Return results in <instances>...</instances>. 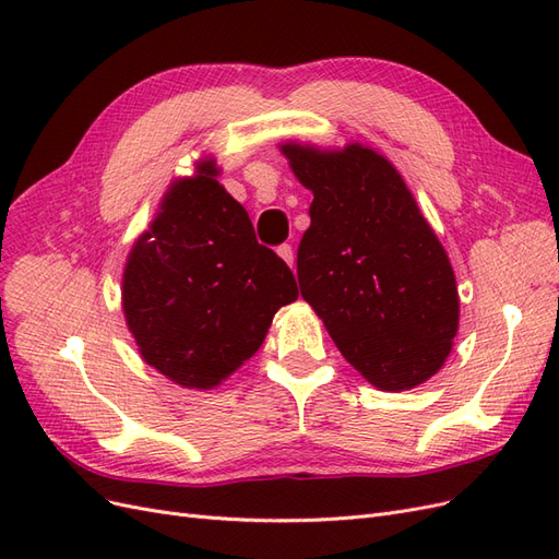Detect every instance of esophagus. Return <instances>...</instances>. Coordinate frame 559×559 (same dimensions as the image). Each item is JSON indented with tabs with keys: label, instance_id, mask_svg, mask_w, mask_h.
<instances>
[{
	"label": "esophagus",
	"instance_id": "34e87169",
	"mask_svg": "<svg viewBox=\"0 0 559 559\" xmlns=\"http://www.w3.org/2000/svg\"><path fill=\"white\" fill-rule=\"evenodd\" d=\"M277 253H280V259H282L284 263L294 265V247H292V245H280V247H277Z\"/></svg>",
	"mask_w": 559,
	"mask_h": 559
}]
</instances>
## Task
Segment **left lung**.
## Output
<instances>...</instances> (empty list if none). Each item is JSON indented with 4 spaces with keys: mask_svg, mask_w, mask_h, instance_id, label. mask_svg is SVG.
Instances as JSON below:
<instances>
[{
    "mask_svg": "<svg viewBox=\"0 0 559 559\" xmlns=\"http://www.w3.org/2000/svg\"><path fill=\"white\" fill-rule=\"evenodd\" d=\"M312 191L298 245L300 294L343 357L384 392L413 389L445 364L460 326L448 253L396 167L378 151L286 142Z\"/></svg>",
    "mask_w": 559,
    "mask_h": 559,
    "instance_id": "left-lung-1",
    "label": "left lung"
}]
</instances>
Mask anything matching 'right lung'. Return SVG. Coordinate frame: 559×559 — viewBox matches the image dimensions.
<instances>
[{
    "instance_id": "obj_1",
    "label": "right lung",
    "mask_w": 559,
    "mask_h": 559,
    "mask_svg": "<svg viewBox=\"0 0 559 559\" xmlns=\"http://www.w3.org/2000/svg\"><path fill=\"white\" fill-rule=\"evenodd\" d=\"M216 175L205 158L167 189L123 273L126 324L142 359L189 389L222 384L298 298L289 265L259 245L247 210Z\"/></svg>"
}]
</instances>
